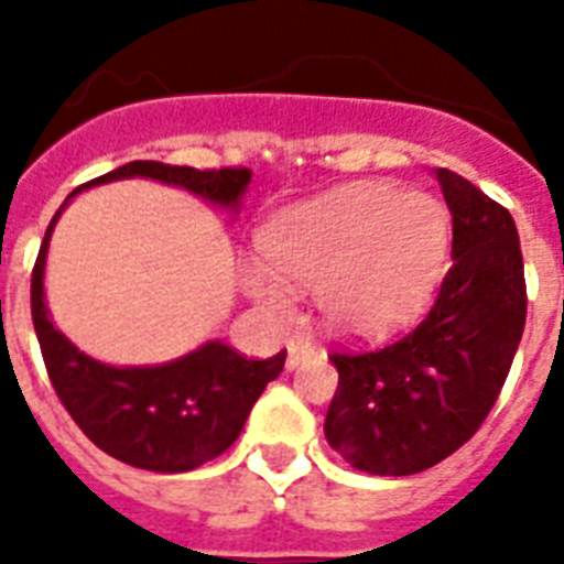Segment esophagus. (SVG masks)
<instances>
[{"mask_svg": "<svg viewBox=\"0 0 564 564\" xmlns=\"http://www.w3.org/2000/svg\"><path fill=\"white\" fill-rule=\"evenodd\" d=\"M313 351H316V348H313L310 339H304V336H292L290 343H286V369H299L301 360L310 357Z\"/></svg>", "mask_w": 564, "mask_h": 564, "instance_id": "34e87169", "label": "esophagus"}]
</instances>
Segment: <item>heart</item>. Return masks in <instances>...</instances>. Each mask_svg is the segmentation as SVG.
I'll return each instance as SVG.
<instances>
[{"mask_svg": "<svg viewBox=\"0 0 564 564\" xmlns=\"http://www.w3.org/2000/svg\"><path fill=\"white\" fill-rule=\"evenodd\" d=\"M265 265H248L246 290L272 316H290L283 281L313 286L327 330L389 334L410 322L442 281L451 251V216L427 193L392 184H351L295 204L260 234Z\"/></svg>", "mask_w": 564, "mask_h": 564, "instance_id": "obj_1", "label": "heart"}]
</instances>
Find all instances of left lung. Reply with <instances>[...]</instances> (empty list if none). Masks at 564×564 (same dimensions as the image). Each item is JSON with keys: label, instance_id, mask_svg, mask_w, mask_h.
<instances>
[{"label": "left lung", "instance_id": "obj_1", "mask_svg": "<svg viewBox=\"0 0 564 564\" xmlns=\"http://www.w3.org/2000/svg\"><path fill=\"white\" fill-rule=\"evenodd\" d=\"M454 216V265L415 330L375 351H336L339 386L327 445L357 471L406 477L433 468L480 430L527 322L521 242L507 207L436 170Z\"/></svg>", "mask_w": 564, "mask_h": 564}]
</instances>
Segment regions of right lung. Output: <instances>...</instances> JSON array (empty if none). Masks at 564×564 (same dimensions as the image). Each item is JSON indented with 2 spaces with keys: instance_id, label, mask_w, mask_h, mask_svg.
I'll return each instance as SVG.
<instances>
[{
  "instance_id": "1",
  "label": "right lung",
  "mask_w": 564,
  "mask_h": 564,
  "mask_svg": "<svg viewBox=\"0 0 564 564\" xmlns=\"http://www.w3.org/2000/svg\"><path fill=\"white\" fill-rule=\"evenodd\" d=\"M122 178L161 181L187 189L204 202L239 210V202L251 184V170L202 172L193 166L134 161L84 184L75 193ZM75 193H69V198ZM64 207L48 221L31 272V318L57 398L84 430V436L119 463L158 474L193 471L210 463L237 442L265 383H272L283 371L286 351L269 360H246L230 345L213 339L172 362L122 369L78 351L52 325L43 292L48 239Z\"/></svg>"
}]
</instances>
